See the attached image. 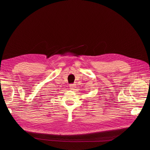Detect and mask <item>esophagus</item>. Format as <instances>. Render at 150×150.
<instances>
[{"mask_svg": "<svg viewBox=\"0 0 150 150\" xmlns=\"http://www.w3.org/2000/svg\"><path fill=\"white\" fill-rule=\"evenodd\" d=\"M76 88V84H69V88L70 89H74Z\"/></svg>", "mask_w": 150, "mask_h": 150, "instance_id": "obj_1", "label": "esophagus"}]
</instances>
